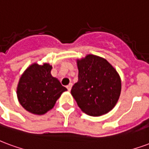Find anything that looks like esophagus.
<instances>
[{"label":"esophagus","mask_w":149,"mask_h":149,"mask_svg":"<svg viewBox=\"0 0 149 149\" xmlns=\"http://www.w3.org/2000/svg\"><path fill=\"white\" fill-rule=\"evenodd\" d=\"M71 87H72V83H70V84H69V85L67 86V91H70V90H71Z\"/></svg>","instance_id":"esophagus-1"}]
</instances>
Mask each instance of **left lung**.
<instances>
[{
	"mask_svg": "<svg viewBox=\"0 0 149 149\" xmlns=\"http://www.w3.org/2000/svg\"><path fill=\"white\" fill-rule=\"evenodd\" d=\"M79 81L71 94L82 112L90 116H102L118 102L121 91L120 78L105 58L88 55L77 60Z\"/></svg>",
	"mask_w": 149,
	"mask_h": 149,
	"instance_id": "obj_1",
	"label": "left lung"
}]
</instances>
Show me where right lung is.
I'll use <instances>...</instances> for the list:
<instances>
[{
	"label": "right lung",
	"instance_id": "right-lung-1",
	"mask_svg": "<svg viewBox=\"0 0 149 149\" xmlns=\"http://www.w3.org/2000/svg\"><path fill=\"white\" fill-rule=\"evenodd\" d=\"M49 63L31 64L22 74L17 86L19 104L33 114L42 115L52 109L67 88L52 77Z\"/></svg>",
	"mask_w": 149,
	"mask_h": 149
}]
</instances>
